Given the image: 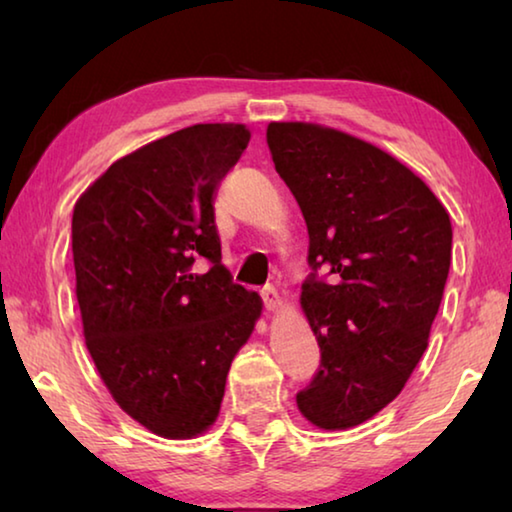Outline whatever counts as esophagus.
<instances>
[{
	"label": "esophagus",
	"instance_id": "obj_1",
	"mask_svg": "<svg viewBox=\"0 0 512 512\" xmlns=\"http://www.w3.org/2000/svg\"><path fill=\"white\" fill-rule=\"evenodd\" d=\"M262 300H264V307L268 311H275L277 307H280V293H277L273 284H266V287L262 289Z\"/></svg>",
	"mask_w": 512,
	"mask_h": 512
}]
</instances>
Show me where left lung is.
<instances>
[{
  "label": "left lung",
  "mask_w": 512,
  "mask_h": 512,
  "mask_svg": "<svg viewBox=\"0 0 512 512\" xmlns=\"http://www.w3.org/2000/svg\"><path fill=\"white\" fill-rule=\"evenodd\" d=\"M266 142L309 232L300 305L320 366L298 409L320 429L357 427L400 395L427 350L452 223L409 167L359 137L273 121Z\"/></svg>",
  "instance_id": "left-lung-1"
}]
</instances>
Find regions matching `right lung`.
I'll list each match as a JSON object with an SVG mask.
<instances>
[{
    "label": "right lung",
    "instance_id": "right-lung-1",
    "mask_svg": "<svg viewBox=\"0 0 512 512\" xmlns=\"http://www.w3.org/2000/svg\"><path fill=\"white\" fill-rule=\"evenodd\" d=\"M250 142L241 124H196L110 164L74 205L85 345L131 418L162 438L216 420L225 377L262 298L221 264L214 196Z\"/></svg>",
    "mask_w": 512,
    "mask_h": 512
}]
</instances>
